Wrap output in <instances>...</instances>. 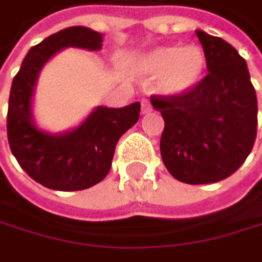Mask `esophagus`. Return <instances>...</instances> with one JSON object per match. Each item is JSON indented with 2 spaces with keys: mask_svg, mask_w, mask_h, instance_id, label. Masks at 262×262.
<instances>
[{
  "mask_svg": "<svg viewBox=\"0 0 262 262\" xmlns=\"http://www.w3.org/2000/svg\"><path fill=\"white\" fill-rule=\"evenodd\" d=\"M141 110H143V113L152 112V104H150L149 99H141Z\"/></svg>",
  "mask_w": 262,
  "mask_h": 262,
  "instance_id": "34e87169",
  "label": "esophagus"
}]
</instances>
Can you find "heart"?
Returning <instances> with one entry per match:
<instances>
[{
  "label": "heart",
  "mask_w": 262,
  "mask_h": 262,
  "mask_svg": "<svg viewBox=\"0 0 262 262\" xmlns=\"http://www.w3.org/2000/svg\"><path fill=\"white\" fill-rule=\"evenodd\" d=\"M132 71L143 79H157L158 90L167 96L191 91L205 71V54L199 46H157L134 60Z\"/></svg>",
  "instance_id": "b5f03b06"
}]
</instances>
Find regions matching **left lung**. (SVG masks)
Segmentation results:
<instances>
[{
    "mask_svg": "<svg viewBox=\"0 0 262 262\" xmlns=\"http://www.w3.org/2000/svg\"><path fill=\"white\" fill-rule=\"evenodd\" d=\"M207 71L182 96L152 95L164 128L160 152L166 169L183 183L203 185L230 177L253 149L258 99L246 60L225 40L195 32Z\"/></svg>",
    "mask_w": 262,
    "mask_h": 262,
    "instance_id": "1",
    "label": "left lung"
}]
</instances>
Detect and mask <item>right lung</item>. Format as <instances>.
<instances>
[{"instance_id":"add662e5","label":"right lung","mask_w":262,"mask_h":262,"mask_svg":"<svg viewBox=\"0 0 262 262\" xmlns=\"http://www.w3.org/2000/svg\"><path fill=\"white\" fill-rule=\"evenodd\" d=\"M98 51L102 35L82 26L67 28L32 46L12 82L7 108V138L25 172L55 191H80L105 179L118 140L140 118V102L122 108L98 107L85 122L65 135H48L31 119V98L46 60L67 48Z\"/></svg>"}]
</instances>
